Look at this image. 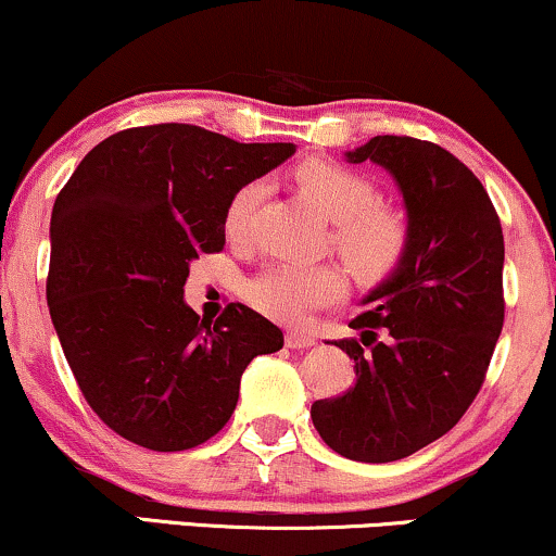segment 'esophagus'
<instances>
[{
    "instance_id": "34e87169",
    "label": "esophagus",
    "mask_w": 556,
    "mask_h": 556,
    "mask_svg": "<svg viewBox=\"0 0 556 556\" xmlns=\"http://www.w3.org/2000/svg\"><path fill=\"white\" fill-rule=\"evenodd\" d=\"M285 344L290 346V350H307V346L316 344V339L305 337V333H298V331H287Z\"/></svg>"
}]
</instances>
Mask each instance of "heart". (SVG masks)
<instances>
[{
    "instance_id": "b5f03b06",
    "label": "heart",
    "mask_w": 556,
    "mask_h": 556,
    "mask_svg": "<svg viewBox=\"0 0 556 556\" xmlns=\"http://www.w3.org/2000/svg\"><path fill=\"white\" fill-rule=\"evenodd\" d=\"M307 193L333 225V243L359 277L378 279L391 274L409 249V225L393 206L376 202V186L365 176L329 160H307L295 173ZM264 186L258 180L240 186L225 210L227 238L240 240L251 223ZM344 295V279L333 266L274 264L249 285L251 303L285 324H303L318 307Z\"/></svg>"
}]
</instances>
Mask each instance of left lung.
<instances>
[{"label": "left lung", "mask_w": 556, "mask_h": 556, "mask_svg": "<svg viewBox=\"0 0 556 556\" xmlns=\"http://www.w3.org/2000/svg\"><path fill=\"white\" fill-rule=\"evenodd\" d=\"M346 160L396 180L409 249L363 298L359 342H337L357 380L311 417L339 456L388 464L443 438L477 399L505 320V240L481 180L443 147L386 134Z\"/></svg>", "instance_id": "obj_1"}]
</instances>
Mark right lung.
<instances>
[{
    "label": "right lung",
    "mask_w": 556,
    "mask_h": 556,
    "mask_svg": "<svg viewBox=\"0 0 556 556\" xmlns=\"http://www.w3.org/2000/svg\"><path fill=\"white\" fill-rule=\"evenodd\" d=\"M295 152L191 124L137 126L92 147L51 212L49 313L92 412L150 451H189L236 412L240 376L285 337L230 303L214 324L186 305L199 253L223 251L240 186Z\"/></svg>",
    "instance_id": "1"
}]
</instances>
